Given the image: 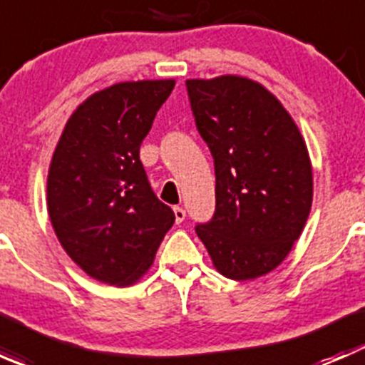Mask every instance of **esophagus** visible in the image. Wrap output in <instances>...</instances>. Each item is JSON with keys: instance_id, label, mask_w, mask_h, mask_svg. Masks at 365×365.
Returning a JSON list of instances; mask_svg holds the SVG:
<instances>
[{"instance_id": "esophagus-1", "label": "esophagus", "mask_w": 365, "mask_h": 365, "mask_svg": "<svg viewBox=\"0 0 365 365\" xmlns=\"http://www.w3.org/2000/svg\"><path fill=\"white\" fill-rule=\"evenodd\" d=\"M173 212H175V219H176V222H183V220H185V210L182 208V206H175V208H173Z\"/></svg>"}]
</instances>
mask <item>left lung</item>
<instances>
[{"instance_id":"1","label":"left lung","mask_w":365,"mask_h":365,"mask_svg":"<svg viewBox=\"0 0 365 365\" xmlns=\"http://www.w3.org/2000/svg\"><path fill=\"white\" fill-rule=\"evenodd\" d=\"M185 86L215 165V213L196 233L224 277H261L282 263L307 222V146L293 118L259 83L222 76L189 79Z\"/></svg>"}]
</instances>
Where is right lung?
<instances>
[{
  "label": "right lung",
  "mask_w": 365,
  "mask_h": 365,
  "mask_svg": "<svg viewBox=\"0 0 365 365\" xmlns=\"http://www.w3.org/2000/svg\"><path fill=\"white\" fill-rule=\"evenodd\" d=\"M175 81L118 83L70 116L47 176V208L65 252L97 281L128 286L153 263L175 213L152 190L143 139Z\"/></svg>",
  "instance_id": "obj_1"
}]
</instances>
